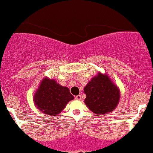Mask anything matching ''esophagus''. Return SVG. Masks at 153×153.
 I'll return each mask as SVG.
<instances>
[{
  "label": "esophagus",
  "mask_w": 153,
  "mask_h": 153,
  "mask_svg": "<svg viewBox=\"0 0 153 153\" xmlns=\"http://www.w3.org/2000/svg\"><path fill=\"white\" fill-rule=\"evenodd\" d=\"M75 99L77 100H81V95H80V94H79V95L75 96Z\"/></svg>",
  "instance_id": "obj_1"
}]
</instances>
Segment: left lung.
I'll return each instance as SVG.
<instances>
[{
	"mask_svg": "<svg viewBox=\"0 0 153 153\" xmlns=\"http://www.w3.org/2000/svg\"><path fill=\"white\" fill-rule=\"evenodd\" d=\"M85 103L97 114L104 115L114 111L119 104L120 90L107 74L98 73L85 87Z\"/></svg>",
	"mask_w": 153,
	"mask_h": 153,
	"instance_id": "obj_1",
	"label": "left lung"
}]
</instances>
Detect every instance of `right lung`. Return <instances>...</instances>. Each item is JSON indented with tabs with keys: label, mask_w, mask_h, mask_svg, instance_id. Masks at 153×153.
Listing matches in <instances>:
<instances>
[{
	"label": "right lung",
	"mask_w": 153,
	"mask_h": 153,
	"mask_svg": "<svg viewBox=\"0 0 153 153\" xmlns=\"http://www.w3.org/2000/svg\"><path fill=\"white\" fill-rule=\"evenodd\" d=\"M73 99L68 88L48 78L42 80L33 97L36 108L50 116L59 114L68 102Z\"/></svg>",
	"instance_id": "1"
}]
</instances>
